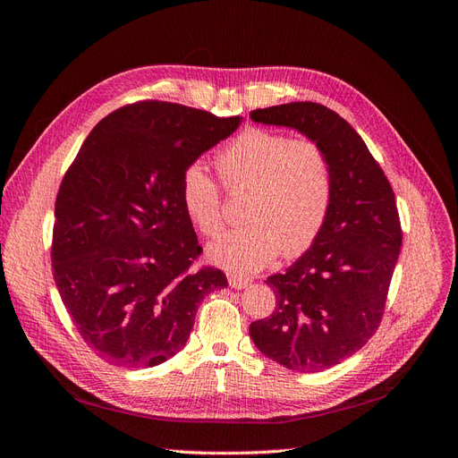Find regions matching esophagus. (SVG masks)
I'll return each mask as SVG.
<instances>
[{"instance_id": "1", "label": "esophagus", "mask_w": 458, "mask_h": 458, "mask_svg": "<svg viewBox=\"0 0 458 458\" xmlns=\"http://www.w3.org/2000/svg\"><path fill=\"white\" fill-rule=\"evenodd\" d=\"M227 279H229V286L234 288V290H242V288L252 284L250 276H242V275H237V273H231Z\"/></svg>"}]
</instances>
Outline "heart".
Returning a JSON list of instances; mask_svg holds the SVG:
<instances>
[{
    "mask_svg": "<svg viewBox=\"0 0 458 458\" xmlns=\"http://www.w3.org/2000/svg\"><path fill=\"white\" fill-rule=\"evenodd\" d=\"M217 170L229 189L252 187L242 229L221 234L208 248L217 266L256 273L276 256L308 250L323 229L332 204V165L327 152L310 140L250 128L217 155ZM183 210L206 237L224 227L221 191L200 162L191 164L179 183Z\"/></svg>",
    "mask_w": 458,
    "mask_h": 458,
    "instance_id": "1",
    "label": "heart"
}]
</instances>
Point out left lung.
<instances>
[{"label": "left lung", "mask_w": 458, "mask_h": 458, "mask_svg": "<svg viewBox=\"0 0 458 458\" xmlns=\"http://www.w3.org/2000/svg\"><path fill=\"white\" fill-rule=\"evenodd\" d=\"M250 118L303 133L332 165L323 229L308 252L266 281L275 311L250 325L256 348L275 363L321 372L361 350L382 321L403 239L395 197L361 135L325 105L286 103Z\"/></svg>", "instance_id": "left-lung-1"}]
</instances>
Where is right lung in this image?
<instances>
[{
	"label": "right lung",
	"mask_w": 458,
	"mask_h": 458,
	"mask_svg": "<svg viewBox=\"0 0 458 458\" xmlns=\"http://www.w3.org/2000/svg\"><path fill=\"white\" fill-rule=\"evenodd\" d=\"M175 103L141 101L103 118L55 200L53 276L80 336L108 363L157 367L183 348L199 303L227 286L192 269L202 248L179 183L241 126Z\"/></svg>",
	"instance_id": "1"
}]
</instances>
